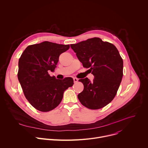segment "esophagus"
Returning <instances> with one entry per match:
<instances>
[{
    "mask_svg": "<svg viewBox=\"0 0 148 148\" xmlns=\"http://www.w3.org/2000/svg\"><path fill=\"white\" fill-rule=\"evenodd\" d=\"M73 79H74V82L75 83V82H77L78 81V79L77 78H74Z\"/></svg>",
    "mask_w": 148,
    "mask_h": 148,
    "instance_id": "1",
    "label": "esophagus"
}]
</instances>
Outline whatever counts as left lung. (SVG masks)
<instances>
[{"instance_id": "left-lung-1", "label": "left lung", "mask_w": 148, "mask_h": 148, "mask_svg": "<svg viewBox=\"0 0 148 148\" xmlns=\"http://www.w3.org/2000/svg\"><path fill=\"white\" fill-rule=\"evenodd\" d=\"M84 67L90 68L94 79L78 81L84 90L78 95L80 102L91 110H98L111 102L116 94L123 76V60L116 47L94 37L71 45Z\"/></svg>"}]
</instances>
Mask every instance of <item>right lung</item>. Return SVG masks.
Returning a JSON list of instances; mask_svg holds the SVG:
<instances>
[{"mask_svg":"<svg viewBox=\"0 0 148 148\" xmlns=\"http://www.w3.org/2000/svg\"><path fill=\"white\" fill-rule=\"evenodd\" d=\"M70 45L50 41L29 46L18 60V79L29 103L36 110L48 112L60 103L64 91L74 84L67 77L58 79L49 72L54 71L60 55Z\"/></svg>","mask_w":148,"mask_h":148,"instance_id":"add662e5","label":"right lung"}]
</instances>
